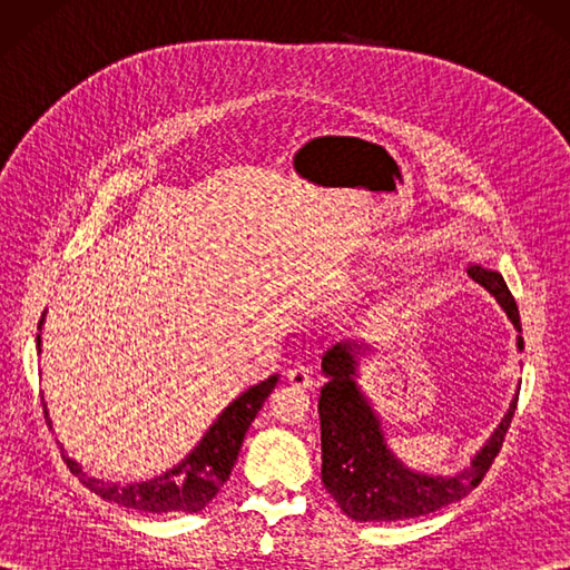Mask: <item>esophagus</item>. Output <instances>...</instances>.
Instances as JSON below:
<instances>
[{"label": "esophagus", "instance_id": "1", "mask_svg": "<svg viewBox=\"0 0 570 570\" xmlns=\"http://www.w3.org/2000/svg\"><path fill=\"white\" fill-rule=\"evenodd\" d=\"M286 382L292 386H298V390H308V386H313V370L298 362V365L286 372Z\"/></svg>", "mask_w": 570, "mask_h": 570}]
</instances>
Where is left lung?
Here are the masks:
<instances>
[{"instance_id": "obj_1", "label": "left lung", "mask_w": 570, "mask_h": 570, "mask_svg": "<svg viewBox=\"0 0 570 570\" xmlns=\"http://www.w3.org/2000/svg\"><path fill=\"white\" fill-rule=\"evenodd\" d=\"M468 274L494 294L514 328L522 331L517 301L504 278L482 266H470ZM519 347H524L522 341ZM357 350V345L337 343L323 355V372L328 382L321 390L318 414L323 451L321 478L325 490L333 494L341 510L357 522H396V519L423 517L463 500L480 485L498 458L504 435L510 431L517 399L468 470L455 478L419 475L386 451L380 421L355 384Z\"/></svg>"}]
</instances>
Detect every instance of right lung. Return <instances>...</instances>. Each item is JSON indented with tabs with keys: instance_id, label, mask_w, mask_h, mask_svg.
Listing matches in <instances>:
<instances>
[{
	"instance_id": "right-lung-1",
	"label": "right lung",
	"mask_w": 570,
	"mask_h": 570,
	"mask_svg": "<svg viewBox=\"0 0 570 570\" xmlns=\"http://www.w3.org/2000/svg\"><path fill=\"white\" fill-rule=\"evenodd\" d=\"M36 343L41 345L39 337H36ZM276 374H272L269 380L249 386L247 392H242L235 402L217 416L210 431L205 433L203 441L196 445V451L186 460H180L174 470H168L154 480L135 482V485H117V482H105L98 478L82 475L80 465L66 455L63 448H60V458H63V463L70 468V472H76L85 488L100 494L107 502L149 514L200 512L229 480V472H233L249 423L259 414L266 396H269L276 386ZM43 414L48 419L46 409Z\"/></svg>"
}]
</instances>
